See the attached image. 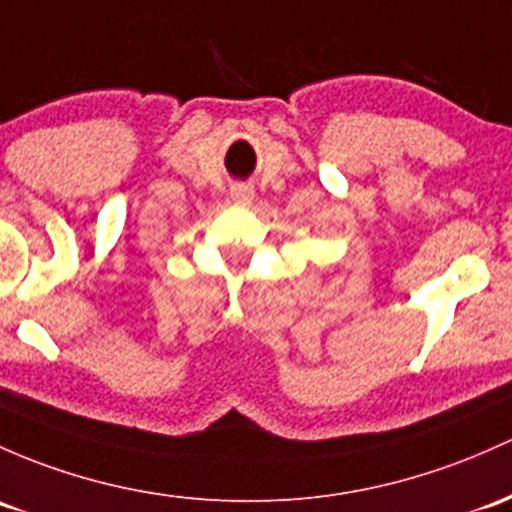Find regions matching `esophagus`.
<instances>
[{
  "label": "esophagus",
  "instance_id": "obj_1",
  "mask_svg": "<svg viewBox=\"0 0 512 512\" xmlns=\"http://www.w3.org/2000/svg\"><path fill=\"white\" fill-rule=\"evenodd\" d=\"M232 200L236 205H251L254 202V190L246 188V185H236L232 190Z\"/></svg>",
  "mask_w": 512,
  "mask_h": 512
}]
</instances>
